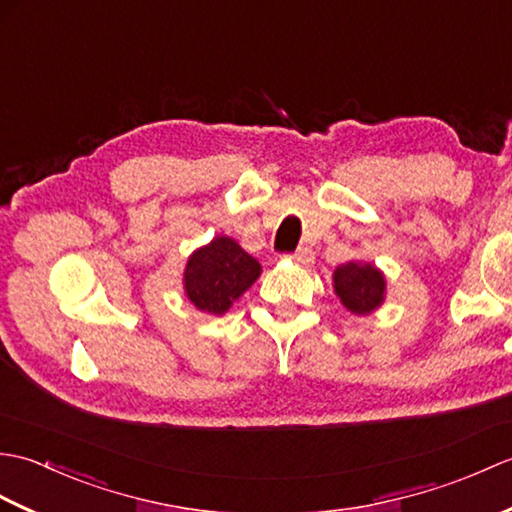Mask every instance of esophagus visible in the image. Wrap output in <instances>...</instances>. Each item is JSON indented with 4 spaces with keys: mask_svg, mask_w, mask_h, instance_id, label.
I'll list each match as a JSON object with an SVG mask.
<instances>
[{
    "mask_svg": "<svg viewBox=\"0 0 512 512\" xmlns=\"http://www.w3.org/2000/svg\"><path fill=\"white\" fill-rule=\"evenodd\" d=\"M290 262H295L299 266H310L314 262V250L310 246H301L295 253L288 255Z\"/></svg>",
    "mask_w": 512,
    "mask_h": 512,
    "instance_id": "esophagus-1",
    "label": "esophagus"
}]
</instances>
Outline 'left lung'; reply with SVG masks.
<instances>
[{
  "label": "left lung",
  "instance_id": "left-lung-1",
  "mask_svg": "<svg viewBox=\"0 0 512 512\" xmlns=\"http://www.w3.org/2000/svg\"><path fill=\"white\" fill-rule=\"evenodd\" d=\"M334 290L354 314H369L383 303L385 279L369 264H343L334 270Z\"/></svg>",
  "mask_w": 512,
  "mask_h": 512
}]
</instances>
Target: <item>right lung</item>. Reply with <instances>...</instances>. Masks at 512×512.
Wrapping results in <instances>:
<instances>
[{
  "label": "right lung",
  "mask_w": 512,
  "mask_h": 512,
  "mask_svg": "<svg viewBox=\"0 0 512 512\" xmlns=\"http://www.w3.org/2000/svg\"><path fill=\"white\" fill-rule=\"evenodd\" d=\"M259 273L262 266L242 246L231 237H215L191 255L184 270V290L198 310L224 314Z\"/></svg>",
  "instance_id": "1"
}]
</instances>
